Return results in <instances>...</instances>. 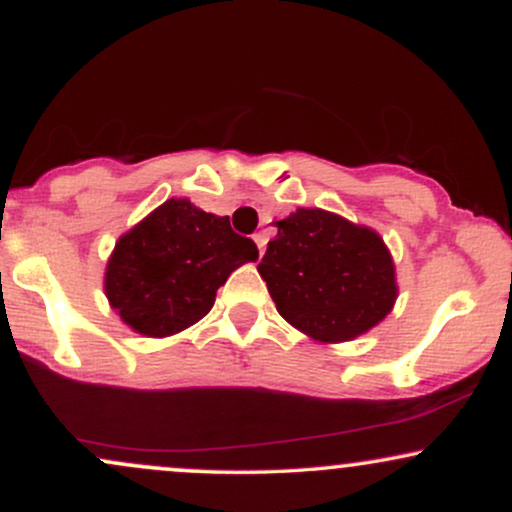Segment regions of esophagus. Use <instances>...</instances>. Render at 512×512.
Instances as JSON below:
<instances>
[{
	"instance_id": "34e87169",
	"label": "esophagus",
	"mask_w": 512,
	"mask_h": 512,
	"mask_svg": "<svg viewBox=\"0 0 512 512\" xmlns=\"http://www.w3.org/2000/svg\"><path fill=\"white\" fill-rule=\"evenodd\" d=\"M252 240H255V245H257V250H260V255H264V245H267V238H264L262 233H255V236H252Z\"/></svg>"
}]
</instances>
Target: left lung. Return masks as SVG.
<instances>
[{
    "instance_id": "1",
    "label": "left lung",
    "mask_w": 512,
    "mask_h": 512,
    "mask_svg": "<svg viewBox=\"0 0 512 512\" xmlns=\"http://www.w3.org/2000/svg\"><path fill=\"white\" fill-rule=\"evenodd\" d=\"M279 315L317 344H342L385 320L399 296L392 252L375 228L301 207L276 221L257 264Z\"/></svg>"
}]
</instances>
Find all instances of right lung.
I'll return each mask as SVG.
<instances>
[{
	"label": "right lung",
	"instance_id": "add662e5",
	"mask_svg": "<svg viewBox=\"0 0 512 512\" xmlns=\"http://www.w3.org/2000/svg\"><path fill=\"white\" fill-rule=\"evenodd\" d=\"M257 257V245L233 233L228 216L173 197L117 238L103 291L122 325L166 339L202 320L219 286Z\"/></svg>",
	"mask_w": 512,
	"mask_h": 512
}]
</instances>
